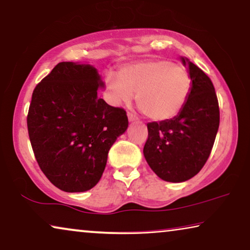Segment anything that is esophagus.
I'll return each mask as SVG.
<instances>
[{
  "instance_id": "esophagus-1",
  "label": "esophagus",
  "mask_w": 250,
  "mask_h": 250,
  "mask_svg": "<svg viewBox=\"0 0 250 250\" xmlns=\"http://www.w3.org/2000/svg\"><path fill=\"white\" fill-rule=\"evenodd\" d=\"M128 119H129L130 122H133V121H137L138 120V117H137L135 113L128 112Z\"/></svg>"
}]
</instances>
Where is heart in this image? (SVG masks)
<instances>
[{
  "label": "heart",
  "mask_w": 250,
  "mask_h": 250,
  "mask_svg": "<svg viewBox=\"0 0 250 250\" xmlns=\"http://www.w3.org/2000/svg\"><path fill=\"white\" fill-rule=\"evenodd\" d=\"M106 87L114 104H137L150 120L166 121L181 112L191 93L192 78L184 66L166 59H147L109 73Z\"/></svg>",
  "instance_id": "obj_1"
}]
</instances>
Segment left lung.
<instances>
[{
	"label": "left lung",
	"mask_w": 250,
	"mask_h": 250,
	"mask_svg": "<svg viewBox=\"0 0 250 250\" xmlns=\"http://www.w3.org/2000/svg\"><path fill=\"white\" fill-rule=\"evenodd\" d=\"M192 78L188 102L169 120L147 124L144 156L159 178L181 183L192 178L207 163L217 136L220 112L214 86L202 69L181 57Z\"/></svg>",
	"instance_id": "obj_1"
}]
</instances>
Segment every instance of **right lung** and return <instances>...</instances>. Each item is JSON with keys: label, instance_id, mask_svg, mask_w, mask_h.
Wrapping results in <instances>:
<instances>
[{"label": "right lung", "instance_id": "right-lung-1", "mask_svg": "<svg viewBox=\"0 0 250 250\" xmlns=\"http://www.w3.org/2000/svg\"><path fill=\"white\" fill-rule=\"evenodd\" d=\"M99 88L104 82L94 66L62 62L32 93L30 143L43 174L62 191L94 188L110 148L128 128L125 111L100 99Z\"/></svg>", "mask_w": 250, "mask_h": 250}]
</instances>
